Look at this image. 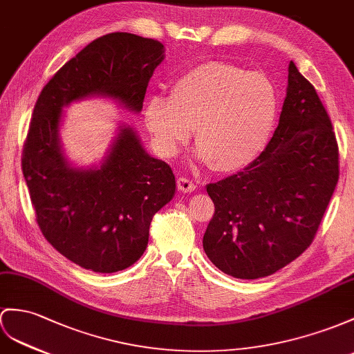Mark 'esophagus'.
Wrapping results in <instances>:
<instances>
[{"mask_svg": "<svg viewBox=\"0 0 354 354\" xmlns=\"http://www.w3.org/2000/svg\"><path fill=\"white\" fill-rule=\"evenodd\" d=\"M177 187L178 191H182L185 194H191L196 189V185L192 182L191 178H186V177H178L177 178Z\"/></svg>", "mask_w": 354, "mask_h": 354, "instance_id": "34e87169", "label": "esophagus"}]
</instances>
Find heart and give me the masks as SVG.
<instances>
[{
  "instance_id": "1",
  "label": "heart",
  "mask_w": 354,
  "mask_h": 354,
  "mask_svg": "<svg viewBox=\"0 0 354 354\" xmlns=\"http://www.w3.org/2000/svg\"><path fill=\"white\" fill-rule=\"evenodd\" d=\"M279 105L272 77L227 62H205L180 75L169 97L151 96L144 117L168 156L180 150L195 127L198 158L213 169L232 172L261 156Z\"/></svg>"
}]
</instances>
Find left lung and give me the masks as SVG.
Returning a JSON list of instances; mask_svg holds the SVG:
<instances>
[{
  "label": "left lung",
  "mask_w": 354,
  "mask_h": 354,
  "mask_svg": "<svg viewBox=\"0 0 354 354\" xmlns=\"http://www.w3.org/2000/svg\"><path fill=\"white\" fill-rule=\"evenodd\" d=\"M338 156L327 111L290 62L279 124L261 156L207 185L214 214L203 246L210 261L232 278L258 279L304 254L338 183Z\"/></svg>",
  "instance_id": "8db88e82"
}]
</instances>
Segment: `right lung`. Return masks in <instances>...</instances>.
I'll list each match as a JSON object with an SVG mask.
<instances>
[{
    "instance_id": "right-lung-1",
    "label": "right lung",
    "mask_w": 354,
    "mask_h": 354,
    "mask_svg": "<svg viewBox=\"0 0 354 354\" xmlns=\"http://www.w3.org/2000/svg\"><path fill=\"white\" fill-rule=\"evenodd\" d=\"M163 45L131 32L93 40L59 68L34 105L22 171L41 234L67 260L114 273L140 260L154 216L176 194L167 162L145 151L131 126L118 135L100 167L76 168L59 141L63 108L90 96L140 112Z\"/></svg>"
}]
</instances>
